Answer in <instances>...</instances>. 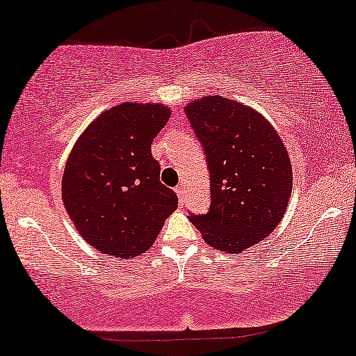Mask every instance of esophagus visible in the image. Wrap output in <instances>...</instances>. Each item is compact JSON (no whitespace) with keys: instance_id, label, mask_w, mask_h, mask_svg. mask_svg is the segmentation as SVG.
<instances>
[{"instance_id":"obj_1","label":"esophagus","mask_w":356,"mask_h":356,"mask_svg":"<svg viewBox=\"0 0 356 356\" xmlns=\"http://www.w3.org/2000/svg\"><path fill=\"white\" fill-rule=\"evenodd\" d=\"M175 192H177V195H179V202H181V205L186 204V189H184L182 184H181V186L177 187V189H175Z\"/></svg>"}]
</instances>
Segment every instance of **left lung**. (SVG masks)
<instances>
[{"instance_id": "1", "label": "left lung", "mask_w": 356, "mask_h": 356, "mask_svg": "<svg viewBox=\"0 0 356 356\" xmlns=\"http://www.w3.org/2000/svg\"><path fill=\"white\" fill-rule=\"evenodd\" d=\"M211 174V207L189 216L204 241L241 254L272 234L292 194L289 152L272 124L255 109L212 96L186 106Z\"/></svg>"}]
</instances>
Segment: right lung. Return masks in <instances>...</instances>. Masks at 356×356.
Here are the masks:
<instances>
[{
  "mask_svg": "<svg viewBox=\"0 0 356 356\" xmlns=\"http://www.w3.org/2000/svg\"><path fill=\"white\" fill-rule=\"evenodd\" d=\"M170 118L167 106L122 102L89 124L67 157L63 202L88 243L121 259L154 245L177 195L159 181L151 144Z\"/></svg>",
  "mask_w": 356,
  "mask_h": 356,
  "instance_id": "1",
  "label": "right lung"
}]
</instances>
